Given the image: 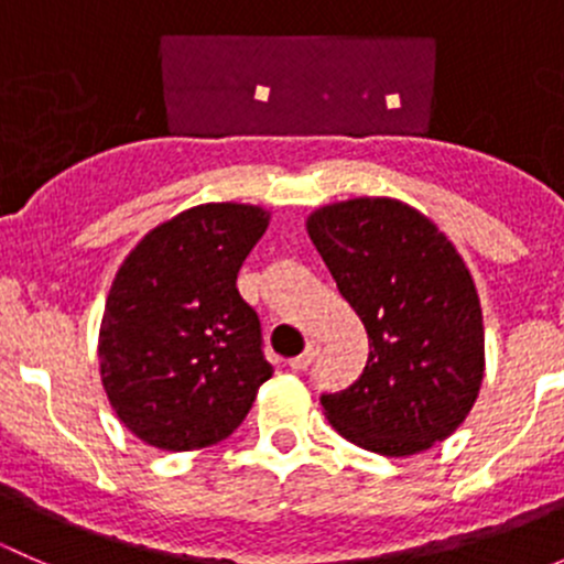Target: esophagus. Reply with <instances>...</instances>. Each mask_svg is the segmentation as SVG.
Wrapping results in <instances>:
<instances>
[{
	"instance_id": "esophagus-1",
	"label": "esophagus",
	"mask_w": 564,
	"mask_h": 564,
	"mask_svg": "<svg viewBox=\"0 0 564 564\" xmlns=\"http://www.w3.org/2000/svg\"><path fill=\"white\" fill-rule=\"evenodd\" d=\"M316 355H318V344H316V340H308V346H305L303 355L292 357V360H289V368H292V371H308V368L314 366Z\"/></svg>"
}]
</instances>
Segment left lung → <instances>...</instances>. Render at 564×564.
I'll return each mask as SVG.
<instances>
[{
    "instance_id": "obj_1",
    "label": "left lung",
    "mask_w": 564,
    "mask_h": 564,
    "mask_svg": "<svg viewBox=\"0 0 564 564\" xmlns=\"http://www.w3.org/2000/svg\"><path fill=\"white\" fill-rule=\"evenodd\" d=\"M305 226L371 346L360 379L322 395L333 429L390 458L447 440L486 371L480 300L456 246L395 198L327 204Z\"/></svg>"
}]
</instances>
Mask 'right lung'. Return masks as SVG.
Here are the masks:
<instances>
[{"label": "right lung", "mask_w": 564, "mask_h": 564, "mask_svg": "<svg viewBox=\"0 0 564 564\" xmlns=\"http://www.w3.org/2000/svg\"><path fill=\"white\" fill-rule=\"evenodd\" d=\"M253 204H198L155 226L117 270L100 322L104 390L130 434L198 451L235 434L272 377L237 272L267 231Z\"/></svg>", "instance_id": "add662e5"}]
</instances>
